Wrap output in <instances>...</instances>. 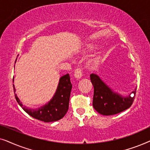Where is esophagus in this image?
Returning <instances> with one entry per match:
<instances>
[{
  "mask_svg": "<svg viewBox=\"0 0 150 150\" xmlns=\"http://www.w3.org/2000/svg\"><path fill=\"white\" fill-rule=\"evenodd\" d=\"M83 76V70L81 68H76L74 70V76L77 79H81Z\"/></svg>",
  "mask_w": 150,
  "mask_h": 150,
  "instance_id": "1",
  "label": "esophagus"
}]
</instances>
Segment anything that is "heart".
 Listing matches in <instances>:
<instances>
[{"label":"heart","instance_id":"obj_1","mask_svg":"<svg viewBox=\"0 0 150 150\" xmlns=\"http://www.w3.org/2000/svg\"><path fill=\"white\" fill-rule=\"evenodd\" d=\"M98 63V59H91L88 61V65H89L90 67H95L96 65H97V64Z\"/></svg>","mask_w":150,"mask_h":150}]
</instances>
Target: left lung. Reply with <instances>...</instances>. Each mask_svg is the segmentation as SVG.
<instances>
[{"mask_svg":"<svg viewBox=\"0 0 150 150\" xmlns=\"http://www.w3.org/2000/svg\"><path fill=\"white\" fill-rule=\"evenodd\" d=\"M90 79L94 89L93 98V108L103 115H112L128 109L134 102L136 89L132 92L134 96L122 97L115 93L105 85L96 74H91Z\"/></svg>","mask_w":150,"mask_h":150,"instance_id":"left-lung-1","label":"left lung"}]
</instances>
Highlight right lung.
<instances>
[{
  "label": "right lung",
  "mask_w": 150,
  "mask_h": 150,
  "mask_svg": "<svg viewBox=\"0 0 150 150\" xmlns=\"http://www.w3.org/2000/svg\"><path fill=\"white\" fill-rule=\"evenodd\" d=\"M13 86H14L13 85ZM72 85L70 81L69 74L63 76L52 99L46 105L38 109H30L22 105L15 93L16 89L13 87L14 94L16 101L26 112L35 119L44 122H56L65 116L69 108V101Z\"/></svg>",
  "instance_id": "right-lung-1"
}]
</instances>
